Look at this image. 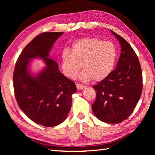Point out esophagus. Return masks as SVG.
<instances>
[{
    "instance_id": "1",
    "label": "esophagus",
    "mask_w": 155,
    "mask_h": 155,
    "mask_svg": "<svg viewBox=\"0 0 155 155\" xmlns=\"http://www.w3.org/2000/svg\"><path fill=\"white\" fill-rule=\"evenodd\" d=\"M76 87L78 90H83L84 88H86L85 85H82V84H80V83H76Z\"/></svg>"
}]
</instances>
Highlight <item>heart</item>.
Listing matches in <instances>:
<instances>
[{
	"mask_svg": "<svg viewBox=\"0 0 155 155\" xmlns=\"http://www.w3.org/2000/svg\"><path fill=\"white\" fill-rule=\"evenodd\" d=\"M117 49L110 41L97 37H86L75 41L70 50L64 48L61 54L63 74L75 78L81 68L79 78L87 81H100L112 72L116 61ZM82 64L81 65V64Z\"/></svg>",
	"mask_w": 155,
	"mask_h": 155,
	"instance_id": "heart-1",
	"label": "heart"
}]
</instances>
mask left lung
<instances>
[{
    "label": "left lung",
    "instance_id": "1",
    "mask_svg": "<svg viewBox=\"0 0 155 155\" xmlns=\"http://www.w3.org/2000/svg\"><path fill=\"white\" fill-rule=\"evenodd\" d=\"M110 31L119 41L121 54L109 76L92 87L96 97L92 109L100 120L118 124L128 118L138 104L142 92V74L137 55L128 42Z\"/></svg>",
    "mask_w": 155,
    "mask_h": 155
}]
</instances>
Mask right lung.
<instances>
[{"label":"right lung","mask_w":155,"mask_h":155,"mask_svg":"<svg viewBox=\"0 0 155 155\" xmlns=\"http://www.w3.org/2000/svg\"><path fill=\"white\" fill-rule=\"evenodd\" d=\"M63 32H44L22 50L13 72V88L18 107L37 124L54 127L61 124L71 109L72 95L77 89L74 81L61 73L49 52ZM43 58V70L33 76L28 67L32 58Z\"/></svg>","instance_id":"right-lung-1"}]
</instances>
